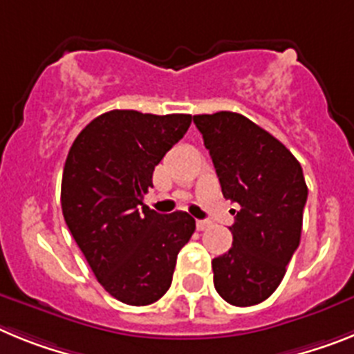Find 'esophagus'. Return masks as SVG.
<instances>
[{
    "label": "esophagus",
    "mask_w": 354,
    "mask_h": 354,
    "mask_svg": "<svg viewBox=\"0 0 354 354\" xmlns=\"http://www.w3.org/2000/svg\"><path fill=\"white\" fill-rule=\"evenodd\" d=\"M212 226L210 221H196V228L199 230V232H205V230H208Z\"/></svg>",
    "instance_id": "obj_1"
}]
</instances>
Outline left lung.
Segmentation results:
<instances>
[{
    "instance_id": "left-lung-1",
    "label": "left lung",
    "mask_w": 354,
    "mask_h": 354,
    "mask_svg": "<svg viewBox=\"0 0 354 354\" xmlns=\"http://www.w3.org/2000/svg\"><path fill=\"white\" fill-rule=\"evenodd\" d=\"M223 196L239 205L233 244L212 260L215 290L233 306L266 301L297 250L308 198L296 156L269 131L235 112L194 115Z\"/></svg>"
}]
</instances>
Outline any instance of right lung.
Here are the masks:
<instances>
[{
    "instance_id": "add662e5",
    "label": "right lung",
    "mask_w": 354,
    "mask_h": 354,
    "mask_svg": "<svg viewBox=\"0 0 354 354\" xmlns=\"http://www.w3.org/2000/svg\"><path fill=\"white\" fill-rule=\"evenodd\" d=\"M192 115L110 110L75 139L62 174V214L110 296L146 306L171 287L176 258L196 230L187 212L142 203L153 171L189 130Z\"/></svg>"
}]
</instances>
